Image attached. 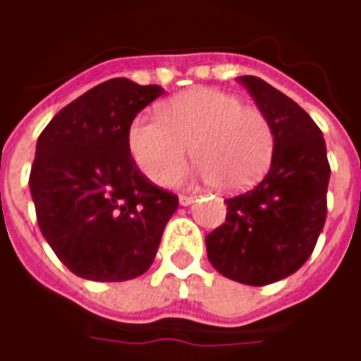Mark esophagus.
I'll list each match as a JSON object with an SVG mask.
<instances>
[{"label":"esophagus","mask_w":361,"mask_h":361,"mask_svg":"<svg viewBox=\"0 0 361 361\" xmlns=\"http://www.w3.org/2000/svg\"><path fill=\"white\" fill-rule=\"evenodd\" d=\"M195 201V195H178V203H180V205L183 207H188V205H192V203H194Z\"/></svg>","instance_id":"34e87169"}]
</instances>
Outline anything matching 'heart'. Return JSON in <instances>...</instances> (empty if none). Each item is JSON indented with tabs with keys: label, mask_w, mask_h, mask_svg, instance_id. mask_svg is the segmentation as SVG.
<instances>
[{
	"label": "heart",
	"mask_w": 361,
	"mask_h": 361,
	"mask_svg": "<svg viewBox=\"0 0 361 361\" xmlns=\"http://www.w3.org/2000/svg\"><path fill=\"white\" fill-rule=\"evenodd\" d=\"M130 152L147 177L166 183L183 166L192 145L194 173L224 192L250 188L269 169L275 133L258 107L233 94L194 88L171 97L161 118L139 116L130 128ZM173 180H180V175Z\"/></svg>",
	"instance_id": "heart-1"
}]
</instances>
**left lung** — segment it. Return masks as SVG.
<instances>
[{
    "label": "left lung",
    "mask_w": 361,
    "mask_h": 361,
    "mask_svg": "<svg viewBox=\"0 0 361 361\" xmlns=\"http://www.w3.org/2000/svg\"><path fill=\"white\" fill-rule=\"evenodd\" d=\"M239 82L271 122L275 152L256 188L226 200L224 224L205 237L207 256L220 275L265 286L295 273L314 250L329 164L322 131L294 99L252 75Z\"/></svg>",
    "instance_id": "8db88e82"
}]
</instances>
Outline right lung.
Wrapping results in <instances>:
<instances>
[{
  "mask_svg": "<svg viewBox=\"0 0 361 361\" xmlns=\"http://www.w3.org/2000/svg\"><path fill=\"white\" fill-rule=\"evenodd\" d=\"M161 86L105 80L50 120L30 173L41 233L67 269L122 282L149 269L178 197L145 177L130 152L137 114Z\"/></svg>",
  "mask_w": 361,
  "mask_h": 361,
  "instance_id": "right-lung-1",
  "label": "right lung"
}]
</instances>
